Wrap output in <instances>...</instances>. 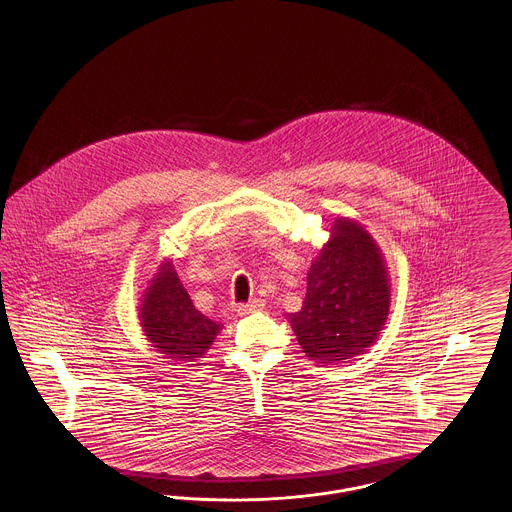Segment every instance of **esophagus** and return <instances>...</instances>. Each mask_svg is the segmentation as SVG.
Wrapping results in <instances>:
<instances>
[{
    "label": "esophagus",
    "mask_w": 512,
    "mask_h": 512,
    "mask_svg": "<svg viewBox=\"0 0 512 512\" xmlns=\"http://www.w3.org/2000/svg\"><path fill=\"white\" fill-rule=\"evenodd\" d=\"M265 309V301L263 299H253V301H249V303H242L240 307H238V313L240 315H251V313H259V311H263Z\"/></svg>",
    "instance_id": "obj_1"
}]
</instances>
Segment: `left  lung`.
Returning a JSON list of instances; mask_svg holds the SVG:
<instances>
[{
  "instance_id": "left-lung-1",
  "label": "left lung",
  "mask_w": 512,
  "mask_h": 512,
  "mask_svg": "<svg viewBox=\"0 0 512 512\" xmlns=\"http://www.w3.org/2000/svg\"><path fill=\"white\" fill-rule=\"evenodd\" d=\"M332 236L307 274L301 311L288 315L303 353L341 363L370 347L390 315V278L382 249L351 219L334 220Z\"/></svg>"
}]
</instances>
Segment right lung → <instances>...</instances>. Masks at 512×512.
Segmentation results:
<instances>
[{
    "label": "right lung",
    "instance_id": "obj_1",
    "mask_svg": "<svg viewBox=\"0 0 512 512\" xmlns=\"http://www.w3.org/2000/svg\"><path fill=\"white\" fill-rule=\"evenodd\" d=\"M140 320L151 347L178 363L201 359L220 332V324L195 309L171 261H163L149 280Z\"/></svg>",
    "mask_w": 512,
    "mask_h": 512
}]
</instances>
